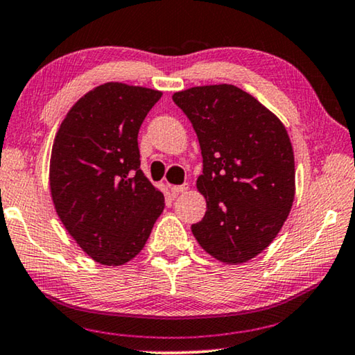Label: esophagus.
Segmentation results:
<instances>
[{"instance_id": "34e87169", "label": "esophagus", "mask_w": 355, "mask_h": 355, "mask_svg": "<svg viewBox=\"0 0 355 355\" xmlns=\"http://www.w3.org/2000/svg\"><path fill=\"white\" fill-rule=\"evenodd\" d=\"M171 192L174 193V195H179V193H184L185 190L189 189V184H182V185H171Z\"/></svg>"}]
</instances>
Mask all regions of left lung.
I'll return each mask as SVG.
<instances>
[{
    "mask_svg": "<svg viewBox=\"0 0 355 355\" xmlns=\"http://www.w3.org/2000/svg\"><path fill=\"white\" fill-rule=\"evenodd\" d=\"M198 136L206 198L196 241L222 263H244L265 250L284 225L295 196V160L287 130L252 95L230 84L176 92Z\"/></svg>",
    "mask_w": 355,
    "mask_h": 355,
    "instance_id": "1",
    "label": "left lung"
}]
</instances>
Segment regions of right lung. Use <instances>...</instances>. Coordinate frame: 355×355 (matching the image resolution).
Returning <instances> with one entry per match:
<instances>
[{"label":"right lung","instance_id":"add662e5","mask_svg":"<svg viewBox=\"0 0 355 355\" xmlns=\"http://www.w3.org/2000/svg\"><path fill=\"white\" fill-rule=\"evenodd\" d=\"M162 92L106 83L79 98L52 146L49 184L60 220L101 265L135 259L165 208L141 171L138 132Z\"/></svg>","mask_w":355,"mask_h":355}]
</instances>
